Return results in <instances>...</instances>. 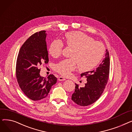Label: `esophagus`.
<instances>
[{"label": "esophagus", "instance_id": "1", "mask_svg": "<svg viewBox=\"0 0 132 132\" xmlns=\"http://www.w3.org/2000/svg\"><path fill=\"white\" fill-rule=\"evenodd\" d=\"M66 79H65V78H64V77H59V79H58V80L59 81H64V80H65Z\"/></svg>", "mask_w": 132, "mask_h": 132}]
</instances>
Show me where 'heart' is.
<instances>
[{"label": "heart", "instance_id": "obj_1", "mask_svg": "<svg viewBox=\"0 0 132 132\" xmlns=\"http://www.w3.org/2000/svg\"><path fill=\"white\" fill-rule=\"evenodd\" d=\"M65 43L73 48L71 58L62 60L54 65V70L64 77L70 76L79 66V70L83 72L92 70L101 61L105 48L100 42L80 31L68 32L65 35ZM64 46L60 39L52 42L48 48L51 56L58 57L61 55Z\"/></svg>", "mask_w": 132, "mask_h": 132}]
</instances>
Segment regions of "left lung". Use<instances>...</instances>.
Listing matches in <instances>:
<instances>
[{
	"mask_svg": "<svg viewBox=\"0 0 132 132\" xmlns=\"http://www.w3.org/2000/svg\"><path fill=\"white\" fill-rule=\"evenodd\" d=\"M102 63L95 70L81 74V77L87 78L84 87H79L75 84V91L72 96V100L77 104L86 106L91 105L97 101L105 88L110 73V56L108 51Z\"/></svg>",
	"mask_w": 132,
	"mask_h": 132,
	"instance_id": "left-lung-1",
	"label": "left lung"
}]
</instances>
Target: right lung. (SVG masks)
<instances>
[{"instance_id":"obj_1","label":"right lung","mask_w":132,"mask_h":132,"mask_svg":"<svg viewBox=\"0 0 132 132\" xmlns=\"http://www.w3.org/2000/svg\"><path fill=\"white\" fill-rule=\"evenodd\" d=\"M45 30L34 34L21 47L16 64V77L28 98L39 101L46 97L57 79L53 74L41 77L39 66L48 62Z\"/></svg>"}]
</instances>
